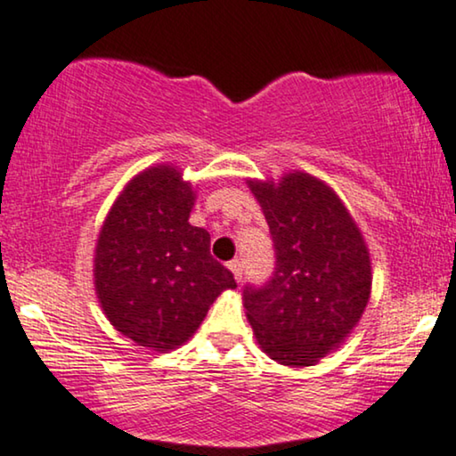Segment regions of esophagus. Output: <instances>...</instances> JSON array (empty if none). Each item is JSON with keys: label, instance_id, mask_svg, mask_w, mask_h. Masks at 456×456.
Instances as JSON below:
<instances>
[{"label": "esophagus", "instance_id": "obj_1", "mask_svg": "<svg viewBox=\"0 0 456 456\" xmlns=\"http://www.w3.org/2000/svg\"><path fill=\"white\" fill-rule=\"evenodd\" d=\"M228 268L234 274V281L240 282V279H242V264L239 262V259H232V262L228 264Z\"/></svg>", "mask_w": 456, "mask_h": 456}]
</instances>
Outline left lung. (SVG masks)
<instances>
[{
  "mask_svg": "<svg viewBox=\"0 0 456 456\" xmlns=\"http://www.w3.org/2000/svg\"><path fill=\"white\" fill-rule=\"evenodd\" d=\"M262 205L276 265L247 285L245 310L262 350L285 366H312L356 327L370 297V257L333 188L295 171L247 182Z\"/></svg>",
  "mask_w": 456,
  "mask_h": 456,
  "instance_id": "1",
  "label": "left lung"
}]
</instances>
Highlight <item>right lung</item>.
<instances>
[{
    "label": "right lung",
    "instance_id": "1",
    "mask_svg": "<svg viewBox=\"0 0 456 456\" xmlns=\"http://www.w3.org/2000/svg\"><path fill=\"white\" fill-rule=\"evenodd\" d=\"M191 182L157 165L134 177L110 207L94 257V285L112 327L138 346L167 352L191 339L234 276L191 226Z\"/></svg>",
    "mask_w": 456,
    "mask_h": 456
}]
</instances>
